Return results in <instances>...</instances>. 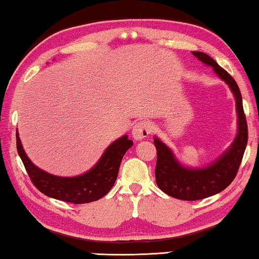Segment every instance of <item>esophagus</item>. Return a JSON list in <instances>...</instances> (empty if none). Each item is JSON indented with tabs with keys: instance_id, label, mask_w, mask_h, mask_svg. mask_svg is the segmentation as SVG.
<instances>
[{
	"instance_id": "obj_1",
	"label": "esophagus",
	"mask_w": 259,
	"mask_h": 259,
	"mask_svg": "<svg viewBox=\"0 0 259 259\" xmlns=\"http://www.w3.org/2000/svg\"><path fill=\"white\" fill-rule=\"evenodd\" d=\"M152 133V124L146 120L139 121L138 123H136L133 129V137L135 139H144L150 136Z\"/></svg>"
}]
</instances>
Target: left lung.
Here are the masks:
<instances>
[{"label":"left lung","mask_w":259,"mask_h":259,"mask_svg":"<svg viewBox=\"0 0 259 259\" xmlns=\"http://www.w3.org/2000/svg\"><path fill=\"white\" fill-rule=\"evenodd\" d=\"M193 55L198 57L202 63L212 66L218 76L223 78L233 91L239 115V131L232 147L221 159L207 168L198 170L184 168L175 159L172 152L161 140L154 139L157 154L155 166L157 186L172 198L185 201L205 199L224 191L238 174L248 143V125L243 111L242 96L235 80L211 57L199 51L193 52Z\"/></svg>","instance_id":"obj_1"}]
</instances>
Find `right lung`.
<instances>
[{"label":"right lung","instance_id":"right-lung-1","mask_svg":"<svg viewBox=\"0 0 259 259\" xmlns=\"http://www.w3.org/2000/svg\"><path fill=\"white\" fill-rule=\"evenodd\" d=\"M16 137L17 151L33 185L47 196L74 204L93 202L111 191L119 174L121 161L134 144L133 140L123 136L105 151L102 159L90 171L78 177L64 178L54 176L35 166L25 154L18 133Z\"/></svg>","mask_w":259,"mask_h":259}]
</instances>
